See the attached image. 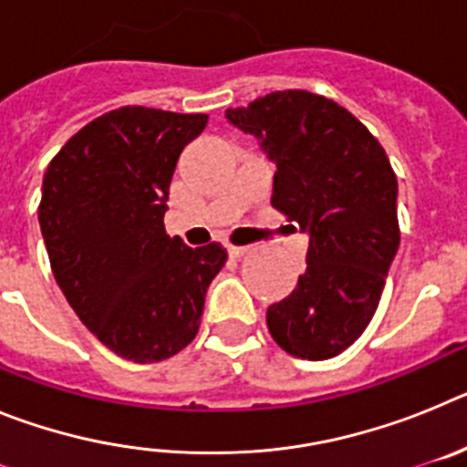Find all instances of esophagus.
<instances>
[{"label":"esophagus","instance_id":"1","mask_svg":"<svg viewBox=\"0 0 467 467\" xmlns=\"http://www.w3.org/2000/svg\"><path fill=\"white\" fill-rule=\"evenodd\" d=\"M247 250H250V247H247V245H229V254H231V257H234V259L243 257V254H245Z\"/></svg>","mask_w":467,"mask_h":467}]
</instances>
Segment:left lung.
Masks as SVG:
<instances>
[{
  "label": "left lung",
  "instance_id": "8db88e82",
  "mask_svg": "<svg viewBox=\"0 0 467 467\" xmlns=\"http://www.w3.org/2000/svg\"><path fill=\"white\" fill-rule=\"evenodd\" d=\"M275 163V210L308 236L306 271L266 325L283 350L329 360L365 332L400 247L398 180L348 109L308 90H275L226 109Z\"/></svg>",
  "mask_w": 467,
  "mask_h": 467
}]
</instances>
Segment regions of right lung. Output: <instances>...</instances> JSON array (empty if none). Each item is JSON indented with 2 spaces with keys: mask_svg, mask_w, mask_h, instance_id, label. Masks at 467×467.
<instances>
[{
  "mask_svg": "<svg viewBox=\"0 0 467 467\" xmlns=\"http://www.w3.org/2000/svg\"><path fill=\"white\" fill-rule=\"evenodd\" d=\"M205 114L121 107L67 140L44 175L41 236L65 299L117 356L144 365L193 341L220 243L184 245L163 226L177 159Z\"/></svg>",
  "mask_w": 467,
  "mask_h": 467,
  "instance_id": "add662e5",
  "label": "right lung"
}]
</instances>
